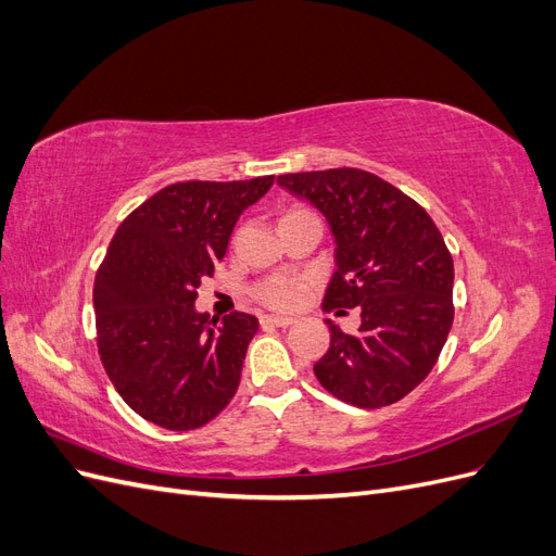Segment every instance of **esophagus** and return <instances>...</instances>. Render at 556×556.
Returning <instances> with one entry per match:
<instances>
[{
    "label": "esophagus",
    "mask_w": 556,
    "mask_h": 556,
    "mask_svg": "<svg viewBox=\"0 0 556 556\" xmlns=\"http://www.w3.org/2000/svg\"><path fill=\"white\" fill-rule=\"evenodd\" d=\"M260 323L264 327H290V325H294V319L292 317H278V315H264Z\"/></svg>",
    "instance_id": "34e87169"
}]
</instances>
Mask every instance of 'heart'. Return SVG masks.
Here are the masks:
<instances>
[{
	"mask_svg": "<svg viewBox=\"0 0 556 556\" xmlns=\"http://www.w3.org/2000/svg\"><path fill=\"white\" fill-rule=\"evenodd\" d=\"M299 211L301 208H292L285 215H292V213H299ZM304 292H306V280L290 278V276L264 278L262 282L255 285V288H252V294H255L260 304L266 306V308H274V311L296 308L301 304V299H304Z\"/></svg>",
	"mask_w": 556,
	"mask_h": 556,
	"instance_id": "1",
	"label": "heart"
}]
</instances>
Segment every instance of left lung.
I'll use <instances>...</instances> for the list:
<instances>
[{
    "label": "left lung",
    "mask_w": 556,
    "mask_h": 556,
    "mask_svg": "<svg viewBox=\"0 0 556 556\" xmlns=\"http://www.w3.org/2000/svg\"><path fill=\"white\" fill-rule=\"evenodd\" d=\"M278 182L325 213L336 271L325 311H362L357 333L329 325L331 343L313 371L357 408L392 406L422 382L454 319V264L439 227L415 199L364 169L282 174Z\"/></svg>",
    "instance_id": "1"
}]
</instances>
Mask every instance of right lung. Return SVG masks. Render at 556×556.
Here are the masks:
<instances>
[{"label":"right lung","mask_w":556,"mask_h":556,"mask_svg":"<svg viewBox=\"0 0 556 556\" xmlns=\"http://www.w3.org/2000/svg\"><path fill=\"white\" fill-rule=\"evenodd\" d=\"M274 185H166L117 227L94 276L97 350L127 406L169 431L208 425L233 399L260 323L197 313V290L223 262L239 215Z\"/></svg>","instance_id":"right-lung-1"}]
</instances>
